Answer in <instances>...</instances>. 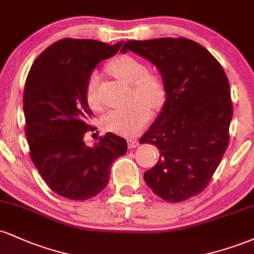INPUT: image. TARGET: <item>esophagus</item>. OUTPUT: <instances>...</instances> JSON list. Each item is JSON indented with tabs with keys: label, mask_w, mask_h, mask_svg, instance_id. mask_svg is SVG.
<instances>
[{
	"label": "esophagus",
	"mask_w": 254,
	"mask_h": 254,
	"mask_svg": "<svg viewBox=\"0 0 254 254\" xmlns=\"http://www.w3.org/2000/svg\"><path fill=\"white\" fill-rule=\"evenodd\" d=\"M138 144H139L138 139H135V138H129V139H127V145H129L130 149L138 147Z\"/></svg>",
	"instance_id": "1"
}]
</instances>
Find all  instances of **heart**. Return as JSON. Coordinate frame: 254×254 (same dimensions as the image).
Wrapping results in <instances>:
<instances>
[{"label":"heart","mask_w":254,"mask_h":254,"mask_svg":"<svg viewBox=\"0 0 254 254\" xmlns=\"http://www.w3.org/2000/svg\"><path fill=\"white\" fill-rule=\"evenodd\" d=\"M111 74L131 83V99L136 100L127 107L111 110L104 118V127L119 135L131 136L138 132L151 117V109H159L165 103L166 88L162 77L155 71L147 70L141 60L124 54L110 61L107 65ZM100 76L98 71L88 75L84 87V98L90 109L99 110L101 99L99 94Z\"/></svg>","instance_id":"heart-1"}]
</instances>
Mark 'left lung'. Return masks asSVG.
<instances>
[{
  "mask_svg": "<svg viewBox=\"0 0 254 254\" xmlns=\"http://www.w3.org/2000/svg\"><path fill=\"white\" fill-rule=\"evenodd\" d=\"M127 50L155 64L166 88L164 109L139 138L160 149L144 180L166 202H183L209 185L229 144L228 77L210 52L188 38L129 40L121 51Z\"/></svg>",
  "mask_w": 254,
  "mask_h": 254,
  "instance_id": "1",
  "label": "left lung"
}]
</instances>
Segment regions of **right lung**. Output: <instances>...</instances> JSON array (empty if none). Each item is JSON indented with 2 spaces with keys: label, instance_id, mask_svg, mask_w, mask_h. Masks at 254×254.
I'll return each instance as SVG.
<instances>
[{
  "label": "right lung",
  "instance_id": "obj_1",
  "mask_svg": "<svg viewBox=\"0 0 254 254\" xmlns=\"http://www.w3.org/2000/svg\"><path fill=\"white\" fill-rule=\"evenodd\" d=\"M122 44L61 39L36 58L26 78L25 133L31 160L46 185L68 199L100 193L110 182L112 162L127 154V141L112 132L99 137L94 147L83 141L86 132L95 130L84 98L86 81Z\"/></svg>",
  "mask_w": 254,
  "mask_h": 254
}]
</instances>
